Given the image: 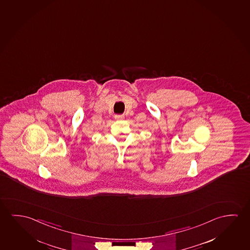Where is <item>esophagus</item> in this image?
Instances as JSON below:
<instances>
[{
  "label": "esophagus",
  "instance_id": "1",
  "mask_svg": "<svg viewBox=\"0 0 250 250\" xmlns=\"http://www.w3.org/2000/svg\"><path fill=\"white\" fill-rule=\"evenodd\" d=\"M124 118H125V116L122 115V114H117V115H115V119H117V120H121Z\"/></svg>",
  "mask_w": 250,
  "mask_h": 250
}]
</instances>
